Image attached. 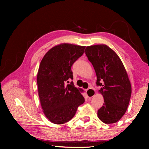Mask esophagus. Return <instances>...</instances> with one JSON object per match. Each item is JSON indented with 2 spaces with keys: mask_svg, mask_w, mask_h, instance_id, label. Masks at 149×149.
Wrapping results in <instances>:
<instances>
[{
  "mask_svg": "<svg viewBox=\"0 0 149 149\" xmlns=\"http://www.w3.org/2000/svg\"><path fill=\"white\" fill-rule=\"evenodd\" d=\"M86 93L88 97L92 98L95 95V91L93 89H91V88H89V89L86 90Z\"/></svg>",
  "mask_w": 149,
  "mask_h": 149,
  "instance_id": "obj_1",
  "label": "esophagus"
}]
</instances>
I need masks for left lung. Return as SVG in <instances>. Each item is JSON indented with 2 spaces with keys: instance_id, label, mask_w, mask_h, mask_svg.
I'll use <instances>...</instances> for the list:
<instances>
[{
  "instance_id": "8db88e82",
  "label": "left lung",
  "mask_w": 149,
  "mask_h": 149,
  "mask_svg": "<svg viewBox=\"0 0 149 149\" xmlns=\"http://www.w3.org/2000/svg\"><path fill=\"white\" fill-rule=\"evenodd\" d=\"M97 75L99 93L104 104L98 110L100 120L107 124L119 121L127 110L132 94V85L122 60L106 45L87 46L85 50Z\"/></svg>"
}]
</instances>
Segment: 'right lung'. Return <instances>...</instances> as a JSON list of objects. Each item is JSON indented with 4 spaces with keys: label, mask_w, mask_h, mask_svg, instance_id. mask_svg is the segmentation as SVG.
<instances>
[{
    "label": "right lung",
    "mask_w": 149,
    "mask_h": 149,
    "mask_svg": "<svg viewBox=\"0 0 149 149\" xmlns=\"http://www.w3.org/2000/svg\"><path fill=\"white\" fill-rule=\"evenodd\" d=\"M85 46L60 43L52 47L42 58L37 75L38 94L44 114L50 122L62 124L74 116L84 102L83 90L73 82L72 64L84 54Z\"/></svg>",
    "instance_id": "obj_1"
}]
</instances>
